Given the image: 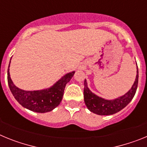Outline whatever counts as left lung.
Returning a JSON list of instances; mask_svg holds the SVG:
<instances>
[{
    "mask_svg": "<svg viewBox=\"0 0 147 147\" xmlns=\"http://www.w3.org/2000/svg\"><path fill=\"white\" fill-rule=\"evenodd\" d=\"M137 65V64H136ZM138 83V70L137 66V74L132 88L125 94L115 99L108 100L98 96L90 90L87 80H85L84 100L87 107L90 112L100 115H113L119 112L127 106L136 94Z\"/></svg>",
    "mask_w": 147,
    "mask_h": 147,
    "instance_id": "1",
    "label": "left lung"
}]
</instances>
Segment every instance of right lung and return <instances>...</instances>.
Instances as JSON below:
<instances>
[{
  "mask_svg": "<svg viewBox=\"0 0 147 147\" xmlns=\"http://www.w3.org/2000/svg\"><path fill=\"white\" fill-rule=\"evenodd\" d=\"M9 65L10 63L7 71L8 85L15 98L23 107L40 113L50 112L60 104L66 84L69 82L75 73V71L67 73L49 88L40 90H24L14 85L10 77Z\"/></svg>",
  "mask_w": 147,
  "mask_h": 147,
  "instance_id": "right-lung-1",
  "label": "right lung"
}]
</instances>
